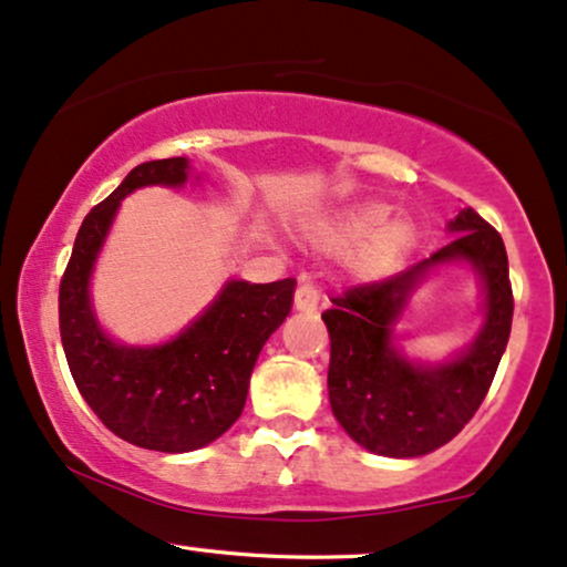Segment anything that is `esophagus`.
Returning a JSON list of instances; mask_svg holds the SVG:
<instances>
[{
  "instance_id": "1",
  "label": "esophagus",
  "mask_w": 567,
  "mask_h": 567,
  "mask_svg": "<svg viewBox=\"0 0 567 567\" xmlns=\"http://www.w3.org/2000/svg\"><path fill=\"white\" fill-rule=\"evenodd\" d=\"M318 302H320L318 289L312 286L310 278H302L295 291V307L302 312H312V310H318Z\"/></svg>"
}]
</instances>
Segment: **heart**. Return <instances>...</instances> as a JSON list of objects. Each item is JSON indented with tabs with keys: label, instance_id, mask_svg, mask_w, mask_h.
Instances as JSON below:
<instances>
[{
	"label": "heart",
	"instance_id": "b5f03b06",
	"mask_svg": "<svg viewBox=\"0 0 567 567\" xmlns=\"http://www.w3.org/2000/svg\"><path fill=\"white\" fill-rule=\"evenodd\" d=\"M391 207L383 202H365L347 209L341 218L328 228V239L337 247H354L368 241L358 257V270L373 278L389 270L412 241V226L408 220H391Z\"/></svg>",
	"mask_w": 567,
	"mask_h": 567
}]
</instances>
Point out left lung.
<instances>
[{
	"label": "left lung",
	"instance_id": "1",
	"mask_svg": "<svg viewBox=\"0 0 567 567\" xmlns=\"http://www.w3.org/2000/svg\"><path fill=\"white\" fill-rule=\"evenodd\" d=\"M454 239L429 260L333 297L328 400L349 436L386 457H421L452 442L484 402L513 326V286L502 236L473 207L450 223ZM465 259L487 291V320L474 344L442 367L410 363L390 344L406 297L439 264Z\"/></svg>",
	"mask_w": 567,
	"mask_h": 567
}]
</instances>
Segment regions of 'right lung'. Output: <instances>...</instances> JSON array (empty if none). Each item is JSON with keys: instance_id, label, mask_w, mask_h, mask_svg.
<instances>
[{"instance_id": "obj_1", "label": "right lung", "mask_w": 567, "mask_h": 567, "mask_svg": "<svg viewBox=\"0 0 567 567\" xmlns=\"http://www.w3.org/2000/svg\"><path fill=\"white\" fill-rule=\"evenodd\" d=\"M186 178V157L136 165L83 218L60 281L62 349L81 396L115 436L157 452L199 450L239 421L257 354L289 316L297 286L295 278L228 281L218 299L167 344H115L96 323L89 299L104 236L131 192L181 186Z\"/></svg>"}]
</instances>
